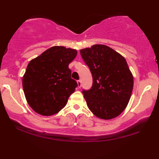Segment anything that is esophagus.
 Segmentation results:
<instances>
[{
  "label": "esophagus",
  "mask_w": 159,
  "mask_h": 159,
  "mask_svg": "<svg viewBox=\"0 0 159 159\" xmlns=\"http://www.w3.org/2000/svg\"><path fill=\"white\" fill-rule=\"evenodd\" d=\"M77 84H78V87H79V88H80V87L82 86L81 80H77Z\"/></svg>",
  "instance_id": "1"
}]
</instances>
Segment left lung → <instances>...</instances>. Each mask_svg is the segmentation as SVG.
Here are the masks:
<instances>
[{
	"instance_id": "1",
	"label": "left lung",
	"mask_w": 159,
	"mask_h": 159,
	"mask_svg": "<svg viewBox=\"0 0 159 159\" xmlns=\"http://www.w3.org/2000/svg\"><path fill=\"white\" fill-rule=\"evenodd\" d=\"M80 54L93 77L91 88L82 90L87 105L98 118H115L127 107L133 89L125 58L105 45L82 49Z\"/></svg>"
}]
</instances>
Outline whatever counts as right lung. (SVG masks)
<instances>
[{
  "label": "right lung",
  "mask_w": 159,
  "mask_h": 159,
  "mask_svg": "<svg viewBox=\"0 0 159 159\" xmlns=\"http://www.w3.org/2000/svg\"><path fill=\"white\" fill-rule=\"evenodd\" d=\"M77 53L75 49L53 46L28 64L23 90L28 104L38 114L51 116L66 105L78 86L69 68Z\"/></svg>",
  "instance_id": "right-lung-1"
}]
</instances>
